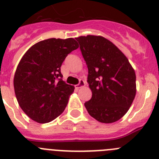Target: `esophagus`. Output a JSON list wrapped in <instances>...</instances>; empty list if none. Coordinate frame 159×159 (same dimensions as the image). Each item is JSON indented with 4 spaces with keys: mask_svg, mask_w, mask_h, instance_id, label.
I'll list each match as a JSON object with an SVG mask.
<instances>
[{
    "mask_svg": "<svg viewBox=\"0 0 159 159\" xmlns=\"http://www.w3.org/2000/svg\"><path fill=\"white\" fill-rule=\"evenodd\" d=\"M84 86H85V82H84L83 80H80L79 84H77V85L75 86V88H76L77 89H81V88L84 87Z\"/></svg>",
    "mask_w": 159,
    "mask_h": 159,
    "instance_id": "esophagus-1",
    "label": "esophagus"
}]
</instances>
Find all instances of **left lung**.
Returning <instances> with one entry per match:
<instances>
[{
  "instance_id": "left-lung-1",
  "label": "left lung",
  "mask_w": 159,
  "mask_h": 159,
  "mask_svg": "<svg viewBox=\"0 0 159 159\" xmlns=\"http://www.w3.org/2000/svg\"><path fill=\"white\" fill-rule=\"evenodd\" d=\"M87 64L88 83L92 96L84 103L91 116L104 124L122 118L136 95V75L127 57L112 42L100 35L79 36Z\"/></svg>"
}]
</instances>
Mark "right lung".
I'll return each instance as SVG.
<instances>
[{"label": "right lung", "instance_id": "right-lung-1", "mask_svg": "<svg viewBox=\"0 0 159 159\" xmlns=\"http://www.w3.org/2000/svg\"><path fill=\"white\" fill-rule=\"evenodd\" d=\"M78 47L73 38L48 39L31 47L21 59L14 89L20 107L32 120L49 123L65 109L75 87L63 81L61 67Z\"/></svg>", "mask_w": 159, "mask_h": 159}]
</instances>
